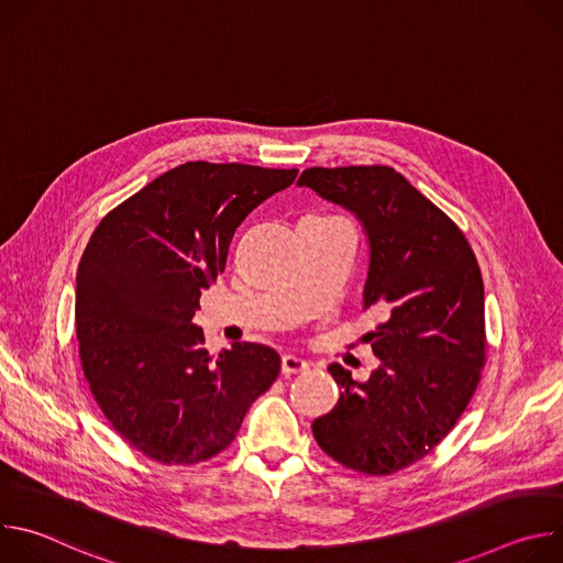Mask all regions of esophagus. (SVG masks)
<instances>
[{
  "instance_id": "34e87169",
  "label": "esophagus",
  "mask_w": 563,
  "mask_h": 563,
  "mask_svg": "<svg viewBox=\"0 0 563 563\" xmlns=\"http://www.w3.org/2000/svg\"><path fill=\"white\" fill-rule=\"evenodd\" d=\"M309 365H307V361L305 358H300V356H296V354H285L283 358H280V369H283V374L285 376H289V374H298V372H305Z\"/></svg>"
}]
</instances>
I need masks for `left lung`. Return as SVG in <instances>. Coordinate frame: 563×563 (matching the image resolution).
<instances>
[{
	"label": "left lung",
	"mask_w": 563,
	"mask_h": 563,
	"mask_svg": "<svg viewBox=\"0 0 563 563\" xmlns=\"http://www.w3.org/2000/svg\"><path fill=\"white\" fill-rule=\"evenodd\" d=\"M352 211L369 243L365 334L380 365L365 383L339 363V404L311 423L341 465L391 474L430 454L454 428L486 363L484 278L461 229L391 167L305 169L298 178Z\"/></svg>",
	"instance_id": "1"
}]
</instances>
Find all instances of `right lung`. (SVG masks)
Wrapping results in <instances>:
<instances>
[{
  "mask_svg": "<svg viewBox=\"0 0 563 563\" xmlns=\"http://www.w3.org/2000/svg\"><path fill=\"white\" fill-rule=\"evenodd\" d=\"M296 174L198 159L157 176L93 231L75 285L79 358L100 410L144 456H216L276 380V350L233 343L211 358L191 318L240 222Z\"/></svg>",
  "mask_w": 563,
  "mask_h": 563,
  "instance_id": "add662e5",
  "label": "right lung"
}]
</instances>
